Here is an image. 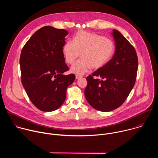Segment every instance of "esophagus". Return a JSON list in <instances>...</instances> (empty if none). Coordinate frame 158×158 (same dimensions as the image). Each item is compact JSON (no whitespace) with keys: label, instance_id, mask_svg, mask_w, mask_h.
I'll use <instances>...</instances> for the list:
<instances>
[{"label":"esophagus","instance_id":"1","mask_svg":"<svg viewBox=\"0 0 158 158\" xmlns=\"http://www.w3.org/2000/svg\"><path fill=\"white\" fill-rule=\"evenodd\" d=\"M82 77L81 76H79V75H76V79H81Z\"/></svg>","mask_w":158,"mask_h":158}]
</instances>
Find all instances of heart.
Listing matches in <instances>:
<instances>
[{"label":"heart","mask_w":158,"mask_h":158,"mask_svg":"<svg viewBox=\"0 0 158 158\" xmlns=\"http://www.w3.org/2000/svg\"><path fill=\"white\" fill-rule=\"evenodd\" d=\"M115 49L114 44L110 39L84 31L76 33L73 40H67L62 48V52L67 63L72 64L80 56H82L71 67V71L83 74L92 67L97 69L106 64Z\"/></svg>","instance_id":"obj_1"}]
</instances>
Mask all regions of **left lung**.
I'll list each match as a JSON object with an SVG mask.
<instances>
[{
	"label": "left lung",
	"mask_w": 158,
	"mask_h": 158,
	"mask_svg": "<svg viewBox=\"0 0 158 158\" xmlns=\"http://www.w3.org/2000/svg\"><path fill=\"white\" fill-rule=\"evenodd\" d=\"M111 34L116 45L114 54L86 78L87 85L84 90L88 103L102 112L111 111L123 104L134 85L138 71V60L134 47L119 31L114 29Z\"/></svg>",
	"instance_id": "8db88e82"
}]
</instances>
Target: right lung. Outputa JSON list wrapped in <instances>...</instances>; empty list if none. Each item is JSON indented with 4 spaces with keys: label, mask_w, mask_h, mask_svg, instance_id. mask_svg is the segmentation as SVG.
I'll return each instance as SVG.
<instances>
[{
    "label": "right lung",
    "mask_w": 158,
    "mask_h": 158,
    "mask_svg": "<svg viewBox=\"0 0 158 158\" xmlns=\"http://www.w3.org/2000/svg\"><path fill=\"white\" fill-rule=\"evenodd\" d=\"M67 34L64 29L44 26L31 37L20 54L22 85L31 101L42 111L59 108L67 87L75 80L74 74H64L69 69L62 52Z\"/></svg>",
    "instance_id": "obj_1"
}]
</instances>
